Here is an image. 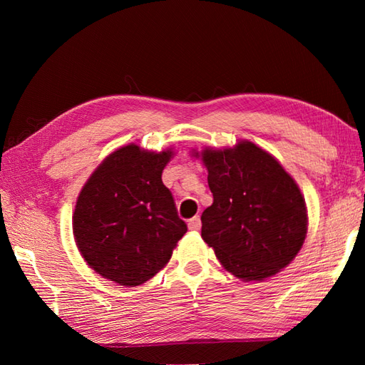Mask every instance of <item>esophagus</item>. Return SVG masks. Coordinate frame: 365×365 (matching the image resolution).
<instances>
[{
	"label": "esophagus",
	"instance_id": "1",
	"mask_svg": "<svg viewBox=\"0 0 365 365\" xmlns=\"http://www.w3.org/2000/svg\"><path fill=\"white\" fill-rule=\"evenodd\" d=\"M200 226H202V222H200V218H199V216H195V218H191V220L188 221V227H190V230H199V229H200Z\"/></svg>",
	"mask_w": 365,
	"mask_h": 365
}]
</instances>
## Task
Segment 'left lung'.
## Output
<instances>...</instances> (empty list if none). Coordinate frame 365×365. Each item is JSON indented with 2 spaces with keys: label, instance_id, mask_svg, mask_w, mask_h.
Listing matches in <instances>:
<instances>
[{
  "label": "left lung",
  "instance_id": "8db88e82",
  "mask_svg": "<svg viewBox=\"0 0 365 365\" xmlns=\"http://www.w3.org/2000/svg\"><path fill=\"white\" fill-rule=\"evenodd\" d=\"M213 204L202 238L221 265L243 281H263L294 259L307 232L306 202L279 161L250 141L234 149H205Z\"/></svg>",
  "mask_w": 365,
  "mask_h": 365
}]
</instances>
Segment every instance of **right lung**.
Wrapping results in <instances>:
<instances>
[{"mask_svg":"<svg viewBox=\"0 0 365 365\" xmlns=\"http://www.w3.org/2000/svg\"><path fill=\"white\" fill-rule=\"evenodd\" d=\"M173 150L120 147L84 183L73 213L75 242L88 265L119 285L149 281L169 262L187 224L161 180Z\"/></svg>","mask_w":365,"mask_h":365,"instance_id":"right-lung-1","label":"right lung"}]
</instances>
